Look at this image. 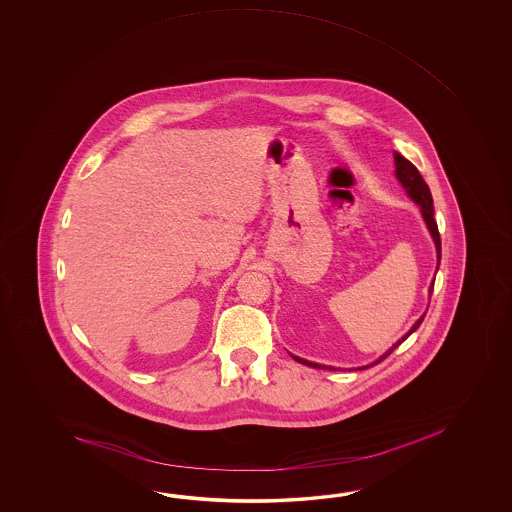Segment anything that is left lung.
Listing matches in <instances>:
<instances>
[{"label":"left lung","mask_w":512,"mask_h":512,"mask_svg":"<svg viewBox=\"0 0 512 512\" xmlns=\"http://www.w3.org/2000/svg\"><path fill=\"white\" fill-rule=\"evenodd\" d=\"M393 159H395V175H397L399 183L404 186L406 194L412 197L415 203L421 207V214H423V218H425L426 227H428L430 234H432V238H434L435 251H437V269H439V261H441V238H439V230H437V223H435L434 219V201H432L430 188L426 185L423 175L419 174V170H417L414 164L410 163L408 159H404L401 153H393ZM437 269H435V272H437ZM434 282L430 285V291H428L430 294L434 291ZM425 315L421 316V318L415 322L414 326H412V329H410V331H408L401 340H397V342L393 344L392 348L388 349V351H386L382 357L375 360L373 364H379L381 360L386 359V357L392 353L393 349L399 348V346L403 344L404 340L410 337L417 327L421 326V322H423ZM293 359L296 360V362H300V364H305V366H311V368H326V366H320V364H316V362H309V360L300 359V357H294V355ZM373 364L362 366L359 370H366V368H370ZM329 370H331V368H329ZM333 370H335V368H333Z\"/></svg>","instance_id":"8db88e82"}]
</instances>
